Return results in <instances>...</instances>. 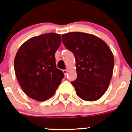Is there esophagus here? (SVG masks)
<instances>
[{"instance_id": "1", "label": "esophagus", "mask_w": 132, "mask_h": 132, "mask_svg": "<svg viewBox=\"0 0 132 132\" xmlns=\"http://www.w3.org/2000/svg\"><path fill=\"white\" fill-rule=\"evenodd\" d=\"M62 72H63L64 74V75H65V76H66V74H67V72H68L67 70H62Z\"/></svg>"}]
</instances>
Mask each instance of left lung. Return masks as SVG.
Returning a JSON list of instances; mask_svg holds the SVG:
<instances>
[{
    "label": "left lung",
    "instance_id": "1",
    "mask_svg": "<svg viewBox=\"0 0 132 132\" xmlns=\"http://www.w3.org/2000/svg\"><path fill=\"white\" fill-rule=\"evenodd\" d=\"M65 47L74 54L77 78L71 81L76 94L86 101H95L107 90L113 73L114 59L104 41L92 34H63Z\"/></svg>",
    "mask_w": 132,
    "mask_h": 132
}]
</instances>
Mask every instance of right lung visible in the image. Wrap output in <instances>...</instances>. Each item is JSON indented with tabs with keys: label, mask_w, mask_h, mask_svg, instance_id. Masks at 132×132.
<instances>
[{
	"label": "right lung",
	"mask_w": 132,
	"mask_h": 132,
	"mask_svg": "<svg viewBox=\"0 0 132 132\" xmlns=\"http://www.w3.org/2000/svg\"><path fill=\"white\" fill-rule=\"evenodd\" d=\"M60 44V34H42L26 41L16 53V78L23 92L34 100L45 101L51 98L64 78L55 61V53Z\"/></svg>",
	"instance_id": "1"
}]
</instances>
